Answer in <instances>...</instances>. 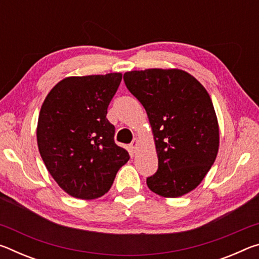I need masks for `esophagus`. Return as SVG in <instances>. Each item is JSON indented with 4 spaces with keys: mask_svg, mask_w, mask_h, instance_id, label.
Here are the masks:
<instances>
[{
    "mask_svg": "<svg viewBox=\"0 0 259 259\" xmlns=\"http://www.w3.org/2000/svg\"><path fill=\"white\" fill-rule=\"evenodd\" d=\"M130 148H131V151H133V152L137 151V148H138V139H137V138H135V139L133 140V142H131Z\"/></svg>",
    "mask_w": 259,
    "mask_h": 259,
    "instance_id": "esophagus-1",
    "label": "esophagus"
}]
</instances>
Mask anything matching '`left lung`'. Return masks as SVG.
Listing matches in <instances>:
<instances>
[{
    "mask_svg": "<svg viewBox=\"0 0 259 259\" xmlns=\"http://www.w3.org/2000/svg\"><path fill=\"white\" fill-rule=\"evenodd\" d=\"M126 88L146 109L159 168L146 179L152 192L178 198L202 182L216 160L217 116L210 96L182 69L151 68L123 75Z\"/></svg>",
    "mask_w": 259,
    "mask_h": 259,
    "instance_id": "8db88e82",
    "label": "left lung"
}]
</instances>
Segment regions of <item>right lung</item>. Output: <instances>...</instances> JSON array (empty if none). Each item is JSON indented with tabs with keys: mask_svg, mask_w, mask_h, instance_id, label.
I'll use <instances>...</instances> for the list:
<instances>
[{
	"mask_svg": "<svg viewBox=\"0 0 259 259\" xmlns=\"http://www.w3.org/2000/svg\"><path fill=\"white\" fill-rule=\"evenodd\" d=\"M121 80V73L66 77L42 104L38 151L52 178L74 198L103 196L130 159L114 142L115 128L106 119Z\"/></svg>",
	"mask_w": 259,
	"mask_h": 259,
	"instance_id": "obj_1",
	"label": "right lung"
}]
</instances>
